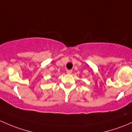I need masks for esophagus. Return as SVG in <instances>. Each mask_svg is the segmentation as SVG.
Returning a JSON list of instances; mask_svg holds the SVG:
<instances>
[{"mask_svg":"<svg viewBox=\"0 0 132 132\" xmlns=\"http://www.w3.org/2000/svg\"><path fill=\"white\" fill-rule=\"evenodd\" d=\"M72 72V70H67V73L68 74H71Z\"/></svg>","mask_w":132,"mask_h":132,"instance_id":"esophagus-1","label":"esophagus"}]
</instances>
